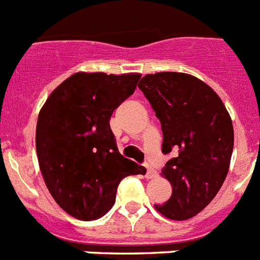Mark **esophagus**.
Here are the masks:
<instances>
[{
	"label": "esophagus",
	"mask_w": 260,
	"mask_h": 260,
	"mask_svg": "<svg viewBox=\"0 0 260 260\" xmlns=\"http://www.w3.org/2000/svg\"><path fill=\"white\" fill-rule=\"evenodd\" d=\"M155 176H157V172L150 165H146V178H153Z\"/></svg>",
	"instance_id": "obj_1"
}]
</instances>
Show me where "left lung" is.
<instances>
[{
	"label": "left lung",
	"mask_w": 260,
	"mask_h": 260,
	"mask_svg": "<svg viewBox=\"0 0 260 260\" xmlns=\"http://www.w3.org/2000/svg\"><path fill=\"white\" fill-rule=\"evenodd\" d=\"M138 87L161 122L162 153L173 154L162 168L172 196L154 207L168 219H190L227 177L234 149L230 114L215 91L190 75H146Z\"/></svg>",
	"instance_id": "8db88e82"
}]
</instances>
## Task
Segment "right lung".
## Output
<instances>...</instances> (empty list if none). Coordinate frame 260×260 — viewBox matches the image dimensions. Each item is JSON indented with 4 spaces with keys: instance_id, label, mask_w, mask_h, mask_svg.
I'll return each instance as SVG.
<instances>
[{
    "instance_id": "obj_1",
    "label": "right lung",
    "mask_w": 260,
    "mask_h": 260,
    "mask_svg": "<svg viewBox=\"0 0 260 260\" xmlns=\"http://www.w3.org/2000/svg\"><path fill=\"white\" fill-rule=\"evenodd\" d=\"M141 75L78 72L43 106L36 127L39 165L55 201L80 220H94L115 203L119 182L146 172L120 154L110 127L114 110L134 94Z\"/></svg>"
}]
</instances>
